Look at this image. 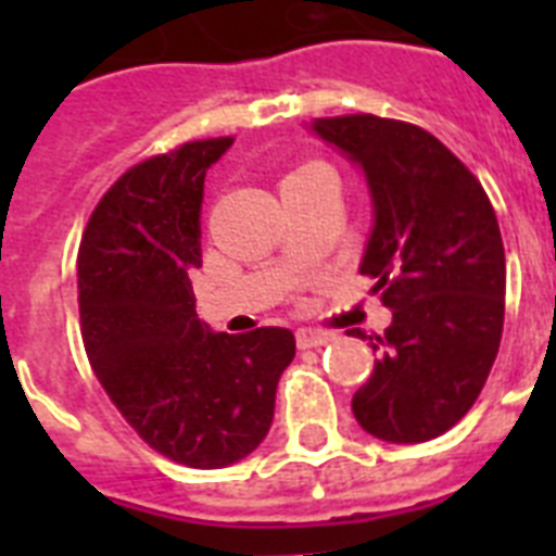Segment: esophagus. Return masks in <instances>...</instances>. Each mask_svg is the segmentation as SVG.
I'll return each instance as SVG.
<instances>
[{
	"instance_id": "1",
	"label": "esophagus",
	"mask_w": 556,
	"mask_h": 556,
	"mask_svg": "<svg viewBox=\"0 0 556 556\" xmlns=\"http://www.w3.org/2000/svg\"><path fill=\"white\" fill-rule=\"evenodd\" d=\"M329 340H331L329 331H320V329H300V331H296V346H300V349L326 346Z\"/></svg>"
}]
</instances>
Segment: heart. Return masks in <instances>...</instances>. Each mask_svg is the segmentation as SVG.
Wrapping results in <instances>:
<instances>
[{"label":"heart","mask_w":556,"mask_h":556,"mask_svg":"<svg viewBox=\"0 0 556 556\" xmlns=\"http://www.w3.org/2000/svg\"><path fill=\"white\" fill-rule=\"evenodd\" d=\"M312 167H317V164H312ZM303 169H308V167H303ZM303 169H296V173H303Z\"/></svg>","instance_id":"1"}]
</instances>
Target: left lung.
I'll return each mask as SVG.
<instances>
[{
  "label": "left lung",
  "mask_w": 556,
  "mask_h": 556,
  "mask_svg": "<svg viewBox=\"0 0 556 556\" xmlns=\"http://www.w3.org/2000/svg\"><path fill=\"white\" fill-rule=\"evenodd\" d=\"M308 132L364 173L371 230L361 274L378 279L371 291L392 312L352 413L389 444L435 439L465 418L500 352L496 213L473 173L421 126L346 115L312 121Z\"/></svg>",
  "instance_id": "8db88e82"
}]
</instances>
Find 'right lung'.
Listing matches in <instances>:
<instances>
[{"instance_id":"right-lung-1","label":"right lung","mask_w":556,"mask_h":556,"mask_svg":"<svg viewBox=\"0 0 556 556\" xmlns=\"http://www.w3.org/2000/svg\"><path fill=\"white\" fill-rule=\"evenodd\" d=\"M233 138L155 155L100 199L77 256L80 326L98 380L152 450L216 470L260 447L294 334H227L195 314L204 176Z\"/></svg>"}]
</instances>
